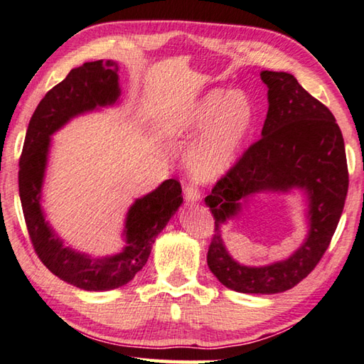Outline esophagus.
Listing matches in <instances>:
<instances>
[{"instance_id": "34e87169", "label": "esophagus", "mask_w": 364, "mask_h": 364, "mask_svg": "<svg viewBox=\"0 0 364 364\" xmlns=\"http://www.w3.org/2000/svg\"><path fill=\"white\" fill-rule=\"evenodd\" d=\"M183 191H185V201H187L188 204L190 203H198L199 199H201V190H199L196 185L188 183Z\"/></svg>"}]
</instances>
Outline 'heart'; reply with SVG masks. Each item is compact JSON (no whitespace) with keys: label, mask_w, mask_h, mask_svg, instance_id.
<instances>
[{"label":"heart","mask_w":364,"mask_h":364,"mask_svg":"<svg viewBox=\"0 0 364 364\" xmlns=\"http://www.w3.org/2000/svg\"><path fill=\"white\" fill-rule=\"evenodd\" d=\"M253 122V105L243 92L210 89L187 109L166 117L161 130L171 138H183L204 129L187 163L191 174L207 183L221 179L232 168Z\"/></svg>","instance_id":"b5f03b06"}]
</instances>
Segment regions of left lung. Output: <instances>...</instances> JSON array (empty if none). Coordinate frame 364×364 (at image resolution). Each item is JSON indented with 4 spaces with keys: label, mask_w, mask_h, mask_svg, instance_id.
<instances>
[{
    "label": "left lung",
    "mask_w": 364,
    "mask_h": 364,
    "mask_svg": "<svg viewBox=\"0 0 364 364\" xmlns=\"http://www.w3.org/2000/svg\"><path fill=\"white\" fill-rule=\"evenodd\" d=\"M269 111L262 138L205 196L215 220L207 265L228 289L242 294H278L306 278L321 261L344 209L348 173L344 138L335 116L287 72L262 70ZM301 189L307 195L309 235L284 262L248 267L227 253L220 228L257 192Z\"/></svg>",
    "instance_id": "1"
}]
</instances>
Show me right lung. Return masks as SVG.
Listing matches in <instances>:
<instances>
[{
    "label": "right lung",
    "mask_w": 364,
    "mask_h": 364,
    "mask_svg": "<svg viewBox=\"0 0 364 364\" xmlns=\"http://www.w3.org/2000/svg\"><path fill=\"white\" fill-rule=\"evenodd\" d=\"M119 65L116 61L85 63L72 69L61 83L46 94L29 121L20 157L18 191L29 239L47 269L65 283L83 291H111L135 278L149 259L155 242L169 218L183 203L181 183L168 179L130 205L125 217L121 253L91 257L64 247L42 210L51 135L75 116L119 100Z\"/></svg>",
    "instance_id": "add662e5"
}]
</instances>
